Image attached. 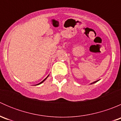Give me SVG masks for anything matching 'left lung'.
I'll use <instances>...</instances> for the list:
<instances>
[{
	"instance_id": "obj_1",
	"label": "left lung",
	"mask_w": 121,
	"mask_h": 121,
	"mask_svg": "<svg viewBox=\"0 0 121 121\" xmlns=\"http://www.w3.org/2000/svg\"><path fill=\"white\" fill-rule=\"evenodd\" d=\"M97 81H95V82H94V83H95V82H97Z\"/></svg>"
}]
</instances>
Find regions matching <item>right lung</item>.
Here are the masks:
<instances>
[{
  "label": "right lung",
  "instance_id": "right-lung-1",
  "mask_svg": "<svg viewBox=\"0 0 121 121\" xmlns=\"http://www.w3.org/2000/svg\"><path fill=\"white\" fill-rule=\"evenodd\" d=\"M48 77V76H47V77H46V78H45V79H44V80H43V81H41V82H40V83H39V84H37V85H39V84H41V83H42V82H43V81H45V80H46V78H47V77Z\"/></svg>",
  "mask_w": 121,
  "mask_h": 121
}]
</instances>
